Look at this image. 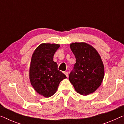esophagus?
Returning <instances> with one entry per match:
<instances>
[{"label":"esophagus","mask_w":124,"mask_h":124,"mask_svg":"<svg viewBox=\"0 0 124 124\" xmlns=\"http://www.w3.org/2000/svg\"><path fill=\"white\" fill-rule=\"evenodd\" d=\"M64 73L65 74V76H67V77H68V73L67 72H64Z\"/></svg>","instance_id":"1"}]
</instances>
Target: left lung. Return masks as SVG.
<instances>
[{"label":"left lung","mask_w":124,"mask_h":124,"mask_svg":"<svg viewBox=\"0 0 124 124\" xmlns=\"http://www.w3.org/2000/svg\"><path fill=\"white\" fill-rule=\"evenodd\" d=\"M76 59L69 80L82 95L94 93L101 86L104 76V67L101 56L92 46L85 42L70 45Z\"/></svg>","instance_id":"1"}]
</instances>
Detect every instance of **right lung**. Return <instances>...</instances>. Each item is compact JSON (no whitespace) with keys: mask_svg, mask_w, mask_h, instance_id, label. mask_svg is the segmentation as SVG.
I'll return each instance as SVG.
<instances>
[{"mask_svg":"<svg viewBox=\"0 0 124 124\" xmlns=\"http://www.w3.org/2000/svg\"><path fill=\"white\" fill-rule=\"evenodd\" d=\"M60 45L42 43L32 55L29 68V79L34 89L39 94L50 97L57 91L59 84L67 78L57 69L53 61L54 55Z\"/></svg>","mask_w":124,"mask_h":124,"instance_id":"right-lung-1","label":"right lung"}]
</instances>
